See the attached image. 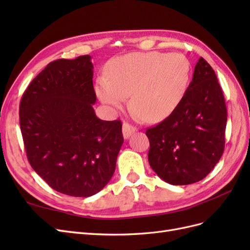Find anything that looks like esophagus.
Instances as JSON below:
<instances>
[{"label":"esophagus","mask_w":250,"mask_h":250,"mask_svg":"<svg viewBox=\"0 0 250 250\" xmlns=\"http://www.w3.org/2000/svg\"><path fill=\"white\" fill-rule=\"evenodd\" d=\"M137 131V128L133 127L132 125L128 124V123H123V126H122V132H123V137L124 139H128L130 137V135Z\"/></svg>","instance_id":"34e87169"}]
</instances>
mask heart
<instances>
[{"label":"heart","instance_id":"1","mask_svg":"<svg viewBox=\"0 0 250 250\" xmlns=\"http://www.w3.org/2000/svg\"><path fill=\"white\" fill-rule=\"evenodd\" d=\"M107 77L96 81V94L112 110L131 106L149 122L168 118L183 101L191 77V63L180 53L133 52L113 58Z\"/></svg>","mask_w":250,"mask_h":250}]
</instances>
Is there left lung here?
<instances>
[{"instance_id": "8db88e82", "label": "left lung", "mask_w": 250, "mask_h": 250, "mask_svg": "<svg viewBox=\"0 0 250 250\" xmlns=\"http://www.w3.org/2000/svg\"><path fill=\"white\" fill-rule=\"evenodd\" d=\"M226 121L222 88L213 67L200 57L178 107L146 131L150 167L174 186L203 179L223 154Z\"/></svg>"}]
</instances>
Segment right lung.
<instances>
[{
  "mask_svg": "<svg viewBox=\"0 0 250 250\" xmlns=\"http://www.w3.org/2000/svg\"><path fill=\"white\" fill-rule=\"evenodd\" d=\"M89 55L50 62L20 104L28 161L55 191L89 197L108 184L124 142L121 121H103L93 104Z\"/></svg>",
  "mask_w": 250,
  "mask_h": 250,
  "instance_id": "1",
  "label": "right lung"
}]
</instances>
